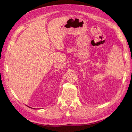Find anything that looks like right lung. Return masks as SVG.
<instances>
[{
    "label": "right lung",
    "mask_w": 132,
    "mask_h": 132,
    "mask_svg": "<svg viewBox=\"0 0 132 132\" xmlns=\"http://www.w3.org/2000/svg\"><path fill=\"white\" fill-rule=\"evenodd\" d=\"M28 107H29V106H28ZM29 108H30V107H29ZM33 109H34V108H33Z\"/></svg>",
    "instance_id": "1"
}]
</instances>
